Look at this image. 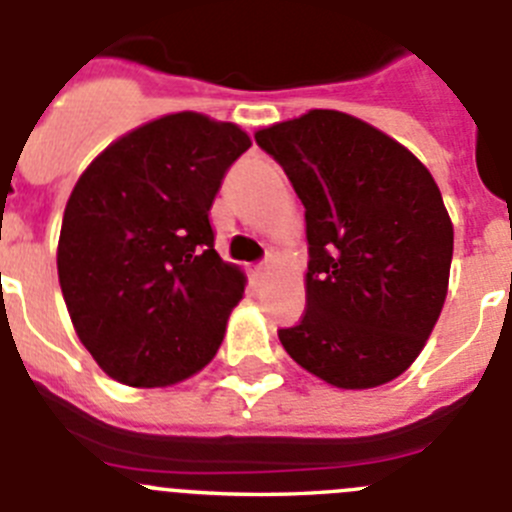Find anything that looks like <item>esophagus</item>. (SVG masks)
I'll return each mask as SVG.
<instances>
[{
    "label": "esophagus",
    "mask_w": 512,
    "mask_h": 512,
    "mask_svg": "<svg viewBox=\"0 0 512 512\" xmlns=\"http://www.w3.org/2000/svg\"><path fill=\"white\" fill-rule=\"evenodd\" d=\"M269 269H271V261H264V264H259L256 269H253V276H256V279H261V276L269 274Z\"/></svg>",
    "instance_id": "obj_1"
}]
</instances>
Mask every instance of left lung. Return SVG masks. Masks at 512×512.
I'll return each instance as SVG.
<instances>
[{"label":"left lung","mask_w":512,"mask_h":512,"mask_svg":"<svg viewBox=\"0 0 512 512\" xmlns=\"http://www.w3.org/2000/svg\"><path fill=\"white\" fill-rule=\"evenodd\" d=\"M307 220V309L279 340L337 388L393 381L424 350L449 287L454 228L409 149L350 114L314 109L256 131Z\"/></svg>","instance_id":"1"}]
</instances>
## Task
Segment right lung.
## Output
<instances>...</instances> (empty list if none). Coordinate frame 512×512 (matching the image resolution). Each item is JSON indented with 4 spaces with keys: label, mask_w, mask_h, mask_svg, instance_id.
Here are the masks:
<instances>
[{
    "label": "right lung",
    "mask_w": 512,
    "mask_h": 512,
    "mask_svg": "<svg viewBox=\"0 0 512 512\" xmlns=\"http://www.w3.org/2000/svg\"><path fill=\"white\" fill-rule=\"evenodd\" d=\"M246 131L195 111L129 131L65 205L58 279L101 370L134 388L180 383L218 353L246 276L215 251L210 208Z\"/></svg>",
    "instance_id": "add662e5"
}]
</instances>
